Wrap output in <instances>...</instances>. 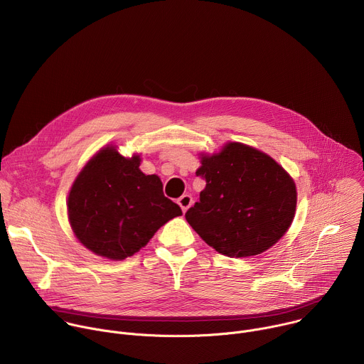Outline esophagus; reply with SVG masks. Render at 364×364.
<instances>
[{
  "label": "esophagus",
  "mask_w": 364,
  "mask_h": 364,
  "mask_svg": "<svg viewBox=\"0 0 364 364\" xmlns=\"http://www.w3.org/2000/svg\"><path fill=\"white\" fill-rule=\"evenodd\" d=\"M191 203H193V197L190 194H184L178 198V204H180L183 212H187V209L191 205Z\"/></svg>",
  "instance_id": "esophagus-1"
}]
</instances>
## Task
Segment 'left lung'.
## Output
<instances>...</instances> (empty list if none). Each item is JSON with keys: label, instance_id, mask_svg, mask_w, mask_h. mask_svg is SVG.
Here are the masks:
<instances>
[{"label": "left lung", "instance_id": "obj_1", "mask_svg": "<svg viewBox=\"0 0 364 364\" xmlns=\"http://www.w3.org/2000/svg\"><path fill=\"white\" fill-rule=\"evenodd\" d=\"M196 176L205 181L186 219L219 253L246 257L265 252L289 229L296 188L269 155L240 142L203 155Z\"/></svg>", "mask_w": 364, "mask_h": 364}]
</instances>
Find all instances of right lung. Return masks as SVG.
<instances>
[{"mask_svg": "<svg viewBox=\"0 0 364 364\" xmlns=\"http://www.w3.org/2000/svg\"><path fill=\"white\" fill-rule=\"evenodd\" d=\"M141 159L102 148L76 177L68 198L70 226L93 253L121 261L144 247L163 225L181 216L159 176H145Z\"/></svg>", "mask_w": 364, "mask_h": 364, "instance_id": "right-lung-1", "label": "right lung"}]
</instances>
